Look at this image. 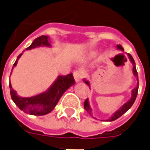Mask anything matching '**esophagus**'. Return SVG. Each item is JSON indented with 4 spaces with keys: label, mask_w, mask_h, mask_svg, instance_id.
<instances>
[{
    "label": "esophagus",
    "mask_w": 150,
    "mask_h": 150,
    "mask_svg": "<svg viewBox=\"0 0 150 150\" xmlns=\"http://www.w3.org/2000/svg\"><path fill=\"white\" fill-rule=\"evenodd\" d=\"M74 78H75V80L76 82H79L82 79V74L80 71H76L74 72Z\"/></svg>",
    "instance_id": "34e87169"
}]
</instances>
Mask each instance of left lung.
Returning <instances> with one entry per match:
<instances>
[{
    "instance_id": "obj_1",
    "label": "left lung",
    "mask_w": 150,
    "mask_h": 150,
    "mask_svg": "<svg viewBox=\"0 0 150 150\" xmlns=\"http://www.w3.org/2000/svg\"><path fill=\"white\" fill-rule=\"evenodd\" d=\"M116 49L120 50H121V51H124V48H123L122 46H120V45H116ZM127 55L129 57V60H130V62H132V66H133V67H132V74L133 75L135 76L137 79V81H138V75H137V69H136V64H135V61H134V59L132 57V55L130 54H127ZM83 81H84L85 83H87V84L89 86V88H90V82L87 80V79H83ZM138 83H137V87L134 88L132 90V96H131V98L129 99V100L126 102L125 104H123L121 107L117 111H116L115 112L113 113L112 116H111L109 119H108L107 120L108 121H113V120H115L118 119L119 117L122 116L124 113H125L127 111L129 110L130 108L132 107V105L133 104V103L135 102L136 98H137V92H138ZM84 108L86 109V111L88 112L90 115L91 116V108L90 106V104H89V101H88V99H87L84 102Z\"/></svg>"
}]
</instances>
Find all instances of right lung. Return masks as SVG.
<instances>
[{
	"instance_id": "obj_1",
	"label": "right lung",
	"mask_w": 150,
	"mask_h": 150,
	"mask_svg": "<svg viewBox=\"0 0 150 150\" xmlns=\"http://www.w3.org/2000/svg\"><path fill=\"white\" fill-rule=\"evenodd\" d=\"M49 40L48 36L44 35L37 38L36 39H34L30 46L26 48V50H28L39 46L50 47L51 45L49 42ZM21 55L22 53L18 56L13 68L18 64V59L21 58ZM75 83V81L72 74H69L67 75H59L46 91L31 97L19 96L16 91L13 89L10 82L9 88L12 100L21 111L33 116H43L50 113L55 108L56 104H58L63 93Z\"/></svg>"
}]
</instances>
